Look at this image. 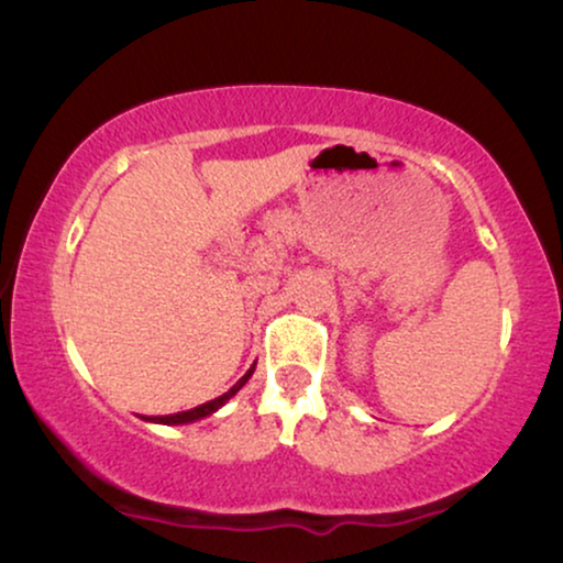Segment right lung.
Returning <instances> with one entry per match:
<instances>
[{"label":"right lung","mask_w":563,"mask_h":563,"mask_svg":"<svg viewBox=\"0 0 563 563\" xmlns=\"http://www.w3.org/2000/svg\"><path fill=\"white\" fill-rule=\"evenodd\" d=\"M253 369H255V364L251 369L245 372L243 377L238 379L235 385H232V388L224 393V396H219V398H214V400H209V404H201V406H196V408H191V411H180V413H170V416H152L150 421H155V424H191V421H199V419H207V416H211L214 411H219V408H222L224 404H228V400L235 396V393L243 388V385L247 383V379H251V375H253Z\"/></svg>","instance_id":"obj_1"}]
</instances>
